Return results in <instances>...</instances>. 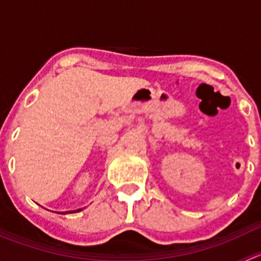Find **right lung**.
<instances>
[{"label": "right lung", "instance_id": "obj_1", "mask_svg": "<svg viewBox=\"0 0 261 261\" xmlns=\"http://www.w3.org/2000/svg\"><path fill=\"white\" fill-rule=\"evenodd\" d=\"M78 211H81V210H77V211H67L65 213H72V212H78Z\"/></svg>", "mask_w": 261, "mask_h": 261}]
</instances>
